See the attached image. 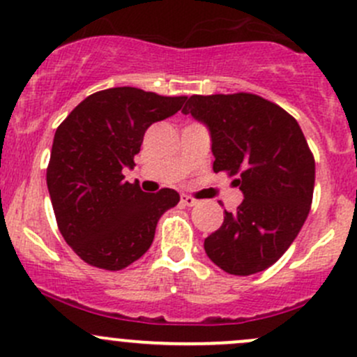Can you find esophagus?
<instances>
[{
	"label": "esophagus",
	"instance_id": "34e87169",
	"mask_svg": "<svg viewBox=\"0 0 357 357\" xmlns=\"http://www.w3.org/2000/svg\"><path fill=\"white\" fill-rule=\"evenodd\" d=\"M198 202L195 200V198H191L190 195H181V205H185V207H195Z\"/></svg>",
	"mask_w": 357,
	"mask_h": 357
}]
</instances>
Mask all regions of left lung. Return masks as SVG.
Returning a JSON list of instances; mask_svg holds the SVG:
<instances>
[{"mask_svg":"<svg viewBox=\"0 0 357 357\" xmlns=\"http://www.w3.org/2000/svg\"><path fill=\"white\" fill-rule=\"evenodd\" d=\"M207 126L213 171L238 176L236 212L205 239V253L232 275L268 268L301 231L314 188V159L298 121L253 93L191 96L183 107Z\"/></svg>","mask_w":357,"mask_h":357,"instance_id":"1","label":"left lung"}]
</instances>
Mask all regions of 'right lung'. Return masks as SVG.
Masks as SVG:
<instances>
[{"label":"right lung","instance_id":"obj_1","mask_svg":"<svg viewBox=\"0 0 357 357\" xmlns=\"http://www.w3.org/2000/svg\"><path fill=\"white\" fill-rule=\"evenodd\" d=\"M186 97L114 87L82 100L58 126L47 166V190L59 232L89 265L121 270L147 253L160 215L178 191L145 193L123 181L145 131L176 114Z\"/></svg>","mask_w":357,"mask_h":357}]
</instances>
